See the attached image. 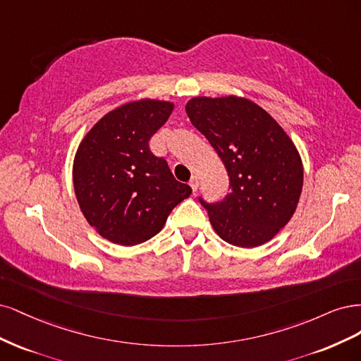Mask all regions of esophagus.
Wrapping results in <instances>:
<instances>
[{
  "label": "esophagus",
  "mask_w": 361,
  "mask_h": 361,
  "mask_svg": "<svg viewBox=\"0 0 361 361\" xmlns=\"http://www.w3.org/2000/svg\"><path fill=\"white\" fill-rule=\"evenodd\" d=\"M189 185H190V188H192V190H193V192H196L197 185H200V180H197V177H196V176H193V177L190 178V181H189Z\"/></svg>",
  "instance_id": "esophagus-1"
}]
</instances>
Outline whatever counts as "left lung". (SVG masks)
Returning <instances> with one entry per match:
<instances>
[{
  "mask_svg": "<svg viewBox=\"0 0 361 361\" xmlns=\"http://www.w3.org/2000/svg\"><path fill=\"white\" fill-rule=\"evenodd\" d=\"M185 112L229 177L224 201L202 202L216 234L237 247L262 246L294 216L303 189V161L293 139L246 97H193Z\"/></svg>",
  "mask_w": 361,
  "mask_h": 361,
  "instance_id": "left-lung-1",
  "label": "left lung"
}]
</instances>
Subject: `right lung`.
<instances>
[{"label": "right lung", "instance_id": "add662e5", "mask_svg": "<svg viewBox=\"0 0 361 361\" xmlns=\"http://www.w3.org/2000/svg\"><path fill=\"white\" fill-rule=\"evenodd\" d=\"M173 103L127 102L104 114L80 141L73 159V188L80 212L100 237L136 246L161 231L192 193L173 178L148 141L172 114Z\"/></svg>", "mask_w": 361, "mask_h": 361}]
</instances>
